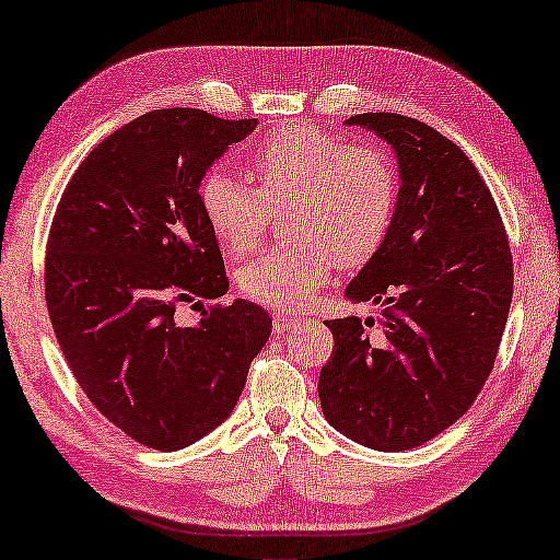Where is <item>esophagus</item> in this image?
Here are the masks:
<instances>
[{
  "instance_id": "34e87169",
  "label": "esophagus",
  "mask_w": 560,
  "mask_h": 560,
  "mask_svg": "<svg viewBox=\"0 0 560 560\" xmlns=\"http://www.w3.org/2000/svg\"><path fill=\"white\" fill-rule=\"evenodd\" d=\"M298 323H300V319L292 317V315H275V319H272L275 332H282V329H292Z\"/></svg>"
}]
</instances>
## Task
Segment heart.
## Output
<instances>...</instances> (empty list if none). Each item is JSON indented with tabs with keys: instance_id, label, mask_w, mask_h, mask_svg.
<instances>
[{
	"instance_id": "obj_1",
	"label": "heart",
	"mask_w": 560,
	"mask_h": 560,
	"mask_svg": "<svg viewBox=\"0 0 560 560\" xmlns=\"http://www.w3.org/2000/svg\"><path fill=\"white\" fill-rule=\"evenodd\" d=\"M258 188L223 168L200 183V208L225 255L241 258L260 243L270 208L290 235L237 270V288L275 310L305 307L335 265L360 268L392 231L397 171L372 143H347L310 124L272 131L250 155Z\"/></svg>"
}]
</instances>
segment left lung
Masks as SVG:
<instances>
[{"mask_svg": "<svg viewBox=\"0 0 560 560\" xmlns=\"http://www.w3.org/2000/svg\"><path fill=\"white\" fill-rule=\"evenodd\" d=\"M399 166L387 241L347 285L382 307V332L327 319L335 350L319 405L337 432L374 452H405L452 427L487 382L506 327L513 268L499 208L459 145L401 114H357Z\"/></svg>", "mask_w": 560, "mask_h": 560, "instance_id": "left-lung-1", "label": "left lung"}]
</instances>
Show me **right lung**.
<instances>
[{
	"label": "right lung",
	"mask_w": 560,
	"mask_h": 560,
	"mask_svg": "<svg viewBox=\"0 0 560 560\" xmlns=\"http://www.w3.org/2000/svg\"><path fill=\"white\" fill-rule=\"evenodd\" d=\"M258 118L159 108L114 131L73 173L47 245V307L79 387L124 434L159 452L231 417L272 319L233 300L176 323L178 302L228 292L200 180Z\"/></svg>",
	"instance_id": "add662e5"
}]
</instances>
